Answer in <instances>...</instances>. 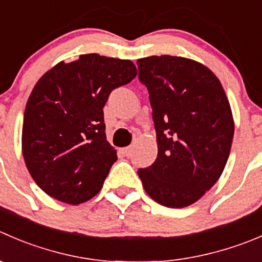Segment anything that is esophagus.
<instances>
[{
	"mask_svg": "<svg viewBox=\"0 0 262 262\" xmlns=\"http://www.w3.org/2000/svg\"><path fill=\"white\" fill-rule=\"evenodd\" d=\"M132 152H133V148L132 147H125V148H121V154L125 157L132 156Z\"/></svg>",
	"mask_w": 262,
	"mask_h": 262,
	"instance_id": "esophagus-1",
	"label": "esophagus"
}]
</instances>
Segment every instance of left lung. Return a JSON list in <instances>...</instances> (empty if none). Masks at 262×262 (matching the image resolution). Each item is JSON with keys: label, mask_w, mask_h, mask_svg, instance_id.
Masks as SVG:
<instances>
[{"label": "left lung", "mask_w": 262, "mask_h": 262, "mask_svg": "<svg viewBox=\"0 0 262 262\" xmlns=\"http://www.w3.org/2000/svg\"><path fill=\"white\" fill-rule=\"evenodd\" d=\"M139 82L149 93L157 157L138 170L147 194L166 207L189 206L222 175L234 123L216 75L177 56L139 58Z\"/></svg>", "instance_id": "obj_1"}]
</instances>
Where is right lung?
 Returning <instances> with one entry per match:
<instances>
[{"label": "right lung", "mask_w": 262, "mask_h": 262, "mask_svg": "<svg viewBox=\"0 0 262 262\" xmlns=\"http://www.w3.org/2000/svg\"><path fill=\"white\" fill-rule=\"evenodd\" d=\"M136 75L130 60L88 53L38 80L25 107L23 156L48 195L78 205L100 192L118 160L106 141L103 106Z\"/></svg>", "instance_id": "1"}]
</instances>
